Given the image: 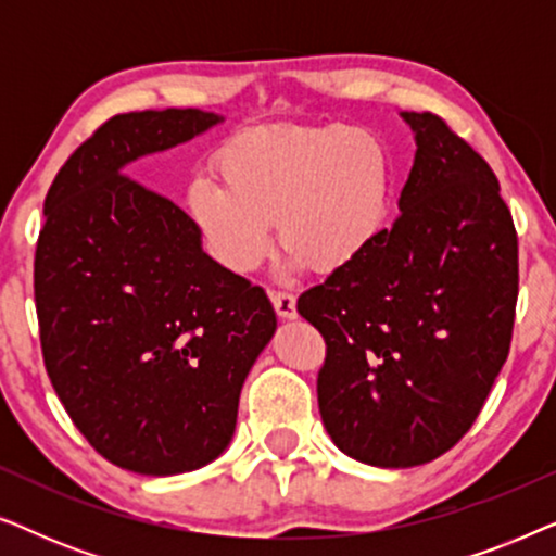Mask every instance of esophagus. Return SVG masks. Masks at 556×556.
I'll list each match as a JSON object with an SVG mask.
<instances>
[{
	"mask_svg": "<svg viewBox=\"0 0 556 556\" xmlns=\"http://www.w3.org/2000/svg\"><path fill=\"white\" fill-rule=\"evenodd\" d=\"M273 308L280 318H295L299 311H295V295L291 291H270Z\"/></svg>",
	"mask_w": 556,
	"mask_h": 556,
	"instance_id": "1",
	"label": "esophagus"
}]
</instances>
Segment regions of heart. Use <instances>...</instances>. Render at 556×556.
<instances>
[{
    "instance_id": "heart-1",
    "label": "heart",
    "mask_w": 556,
    "mask_h": 556,
    "mask_svg": "<svg viewBox=\"0 0 556 556\" xmlns=\"http://www.w3.org/2000/svg\"><path fill=\"white\" fill-rule=\"evenodd\" d=\"M212 181L187 194L210 253L232 273L268 255L276 219L288 268L333 273L382 230L390 169L382 143L352 126H257L219 149Z\"/></svg>"
}]
</instances>
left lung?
<instances>
[{
    "label": "left lung",
    "mask_w": 556,
    "mask_h": 556,
    "mask_svg": "<svg viewBox=\"0 0 556 556\" xmlns=\"http://www.w3.org/2000/svg\"><path fill=\"white\" fill-rule=\"evenodd\" d=\"M415 164L400 217L299 295L326 341L318 409L339 451L413 468L470 430L511 346L519 242L496 174L435 113H402Z\"/></svg>",
    "instance_id": "8db88e82"
}]
</instances>
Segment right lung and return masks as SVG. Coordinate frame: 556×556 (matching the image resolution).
<instances>
[{
	"instance_id": "1",
	"label": "right lung",
	"mask_w": 556,
	"mask_h": 556,
	"mask_svg": "<svg viewBox=\"0 0 556 556\" xmlns=\"http://www.w3.org/2000/svg\"><path fill=\"white\" fill-rule=\"evenodd\" d=\"M219 121L200 109L113 116L45 197V369L88 443L141 476L197 470L230 445L242 382L276 331L263 288L212 261L194 219L124 174Z\"/></svg>"
}]
</instances>
